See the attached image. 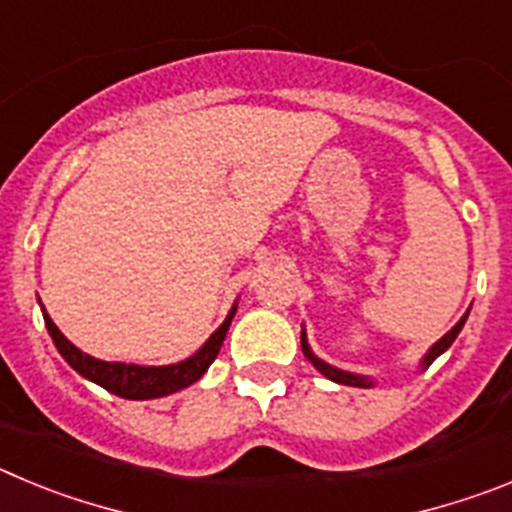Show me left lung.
Segmentation results:
<instances>
[{
  "mask_svg": "<svg viewBox=\"0 0 512 512\" xmlns=\"http://www.w3.org/2000/svg\"><path fill=\"white\" fill-rule=\"evenodd\" d=\"M469 315V312H467ZM467 315H464V318L459 320V323L454 325V328L449 330V333H446V336L441 338V341H436L431 346V351H428V354L423 356V361H420V366H423V369H428V366L433 364V361L438 359V356L443 354V351H446V348L451 346V343L456 341V336H459L461 333V328H464V323H467ZM302 354L307 356V359L312 361V366H315V369H318L320 374H325V377L330 379V382H338V384H348V387H372V379L369 377H361V374H351V372H343V369H336V366H330V364H325L323 359H318V356L312 354L310 351V346H307V336H305V328H302Z\"/></svg>",
  "mask_w": 512,
  "mask_h": 512,
  "instance_id": "1",
  "label": "left lung"
}]
</instances>
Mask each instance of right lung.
Returning a JSON list of instances; mask_svg holds the SVG:
<instances>
[{"label": "right lung", "instance_id": "right-lung-1", "mask_svg": "<svg viewBox=\"0 0 512 512\" xmlns=\"http://www.w3.org/2000/svg\"><path fill=\"white\" fill-rule=\"evenodd\" d=\"M235 307L238 305H233V310L228 312V318L223 320V325L207 338L205 346H202L197 354L179 361V364L169 366H138L122 364V361L94 359V356L84 354L81 348H76L69 338L63 336L61 330L56 328V323L51 320V315L45 312L43 305H40V310H43L45 328L51 333L58 354L69 361L71 369H76L81 377L99 384V387H104V390L112 392V395L125 397V400H156V397H166L171 395V392L184 390V387L197 382V379L210 369L217 351L223 346L225 333H228L230 328V320H233L235 315Z\"/></svg>", "mask_w": 512, "mask_h": 512}]
</instances>
